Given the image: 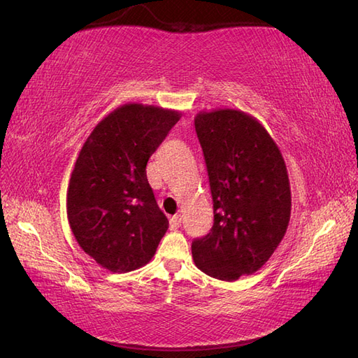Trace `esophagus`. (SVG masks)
Segmentation results:
<instances>
[{
	"label": "esophagus",
	"instance_id": "34e87169",
	"mask_svg": "<svg viewBox=\"0 0 358 358\" xmlns=\"http://www.w3.org/2000/svg\"><path fill=\"white\" fill-rule=\"evenodd\" d=\"M180 224H182V216H180V214H176V216H173L170 219V228L171 229H178L180 227Z\"/></svg>",
	"mask_w": 358,
	"mask_h": 358
}]
</instances>
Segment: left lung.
I'll return each mask as SVG.
<instances>
[{
	"mask_svg": "<svg viewBox=\"0 0 358 358\" xmlns=\"http://www.w3.org/2000/svg\"><path fill=\"white\" fill-rule=\"evenodd\" d=\"M210 188L214 224L192 243L196 266L233 282L264 266L282 242L291 217L287 165L256 117L234 108L194 117Z\"/></svg>",
	"mask_w": 358,
	"mask_h": 358,
	"instance_id": "left-lung-1",
	"label": "left lung"
}]
</instances>
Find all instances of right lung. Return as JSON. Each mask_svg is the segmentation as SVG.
I'll return each mask as SVG.
<instances>
[{"label":"right lung","mask_w":358,"mask_h":358,"mask_svg":"<svg viewBox=\"0 0 358 358\" xmlns=\"http://www.w3.org/2000/svg\"><path fill=\"white\" fill-rule=\"evenodd\" d=\"M180 112L124 104L87 138L67 189V217L79 246L102 268L129 273L147 265L169 229L145 166Z\"/></svg>","instance_id":"right-lung-1"}]
</instances>
